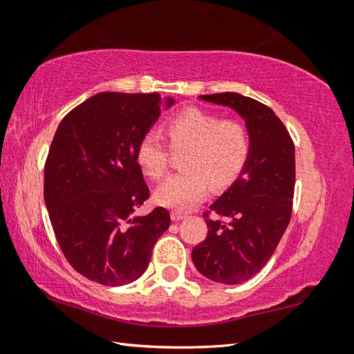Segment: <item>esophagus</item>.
Instances as JSON below:
<instances>
[{
    "label": "esophagus",
    "mask_w": 354,
    "mask_h": 354,
    "mask_svg": "<svg viewBox=\"0 0 354 354\" xmlns=\"http://www.w3.org/2000/svg\"><path fill=\"white\" fill-rule=\"evenodd\" d=\"M183 218H185V214L184 212H179V211H173L171 212V220L173 221H179V220H183Z\"/></svg>",
    "instance_id": "1"
}]
</instances>
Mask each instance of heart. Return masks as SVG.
Wrapping results in <instances>:
<instances>
[{
	"label": "heart",
	"instance_id": "obj_1",
	"mask_svg": "<svg viewBox=\"0 0 354 354\" xmlns=\"http://www.w3.org/2000/svg\"><path fill=\"white\" fill-rule=\"evenodd\" d=\"M164 133L173 151H185L184 171L170 176L156 190L162 206L187 211L205 200L209 183L227 187L242 175L251 154V134L236 118L190 107L171 117ZM136 162L148 178L159 179L169 170L170 149L162 137L149 131L136 149Z\"/></svg>",
	"mask_w": 354,
	"mask_h": 354
}]
</instances>
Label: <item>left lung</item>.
Returning a JSON list of instances; mask_svg holds the SVG:
<instances>
[{"label": "left lung", "instance_id": "obj_1", "mask_svg": "<svg viewBox=\"0 0 354 354\" xmlns=\"http://www.w3.org/2000/svg\"><path fill=\"white\" fill-rule=\"evenodd\" d=\"M200 98L236 109L251 134L247 167L209 211L203 212L207 236L192 251V261L206 278L239 284L266 266L289 225L295 190V145L284 123L259 101L234 92Z\"/></svg>", "mask_w": 354, "mask_h": 354}]
</instances>
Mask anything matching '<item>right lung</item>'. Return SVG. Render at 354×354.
<instances>
[{
    "instance_id": "right-lung-1",
    "label": "right lung",
    "mask_w": 354,
    "mask_h": 354,
    "mask_svg": "<svg viewBox=\"0 0 354 354\" xmlns=\"http://www.w3.org/2000/svg\"><path fill=\"white\" fill-rule=\"evenodd\" d=\"M160 106L159 93L93 95L64 117L48 151L44 196L56 241L70 266L98 284L140 278L170 226L165 207L134 215L149 198L136 149Z\"/></svg>"
}]
</instances>
